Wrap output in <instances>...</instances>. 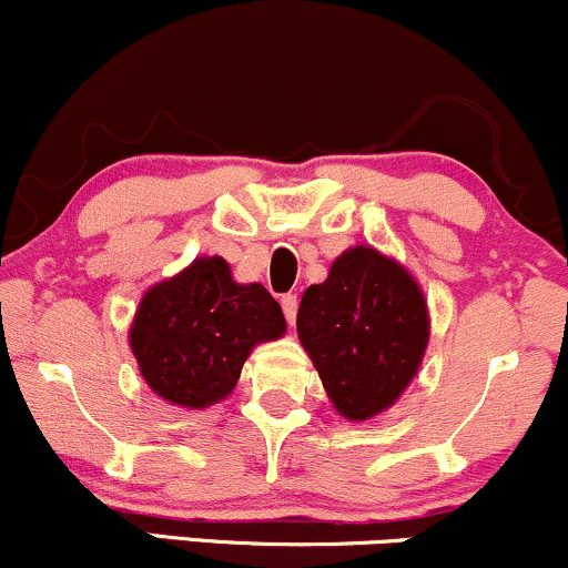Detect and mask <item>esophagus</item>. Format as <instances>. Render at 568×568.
Wrapping results in <instances>:
<instances>
[{"mask_svg": "<svg viewBox=\"0 0 568 568\" xmlns=\"http://www.w3.org/2000/svg\"><path fill=\"white\" fill-rule=\"evenodd\" d=\"M282 308H284L286 322L295 324V316H297V295H284V297H282Z\"/></svg>", "mask_w": 568, "mask_h": 568, "instance_id": "obj_1", "label": "esophagus"}]
</instances>
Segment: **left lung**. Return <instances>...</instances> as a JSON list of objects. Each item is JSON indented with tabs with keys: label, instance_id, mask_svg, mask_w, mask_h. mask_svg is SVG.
I'll use <instances>...</instances> for the list:
<instances>
[{
	"label": "left lung",
	"instance_id": "8db88e82",
	"mask_svg": "<svg viewBox=\"0 0 568 568\" xmlns=\"http://www.w3.org/2000/svg\"><path fill=\"white\" fill-rule=\"evenodd\" d=\"M297 337L335 410L359 424L388 410L416 378L429 305L403 263L356 244L303 292Z\"/></svg>",
	"mask_w": 568,
	"mask_h": 568
}]
</instances>
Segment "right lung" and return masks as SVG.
<instances>
[{"label":"right lung","mask_w":568,"mask_h":568,"mask_svg":"<svg viewBox=\"0 0 568 568\" xmlns=\"http://www.w3.org/2000/svg\"><path fill=\"white\" fill-rule=\"evenodd\" d=\"M286 333L263 284H239L222 257H195L139 301L129 346L146 386L171 405L203 410L233 394L254 346Z\"/></svg>","instance_id":"obj_1"}]
</instances>
